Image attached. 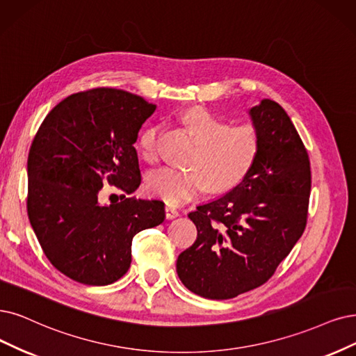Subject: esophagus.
Returning <instances> with one entry per match:
<instances>
[{
	"instance_id": "1",
	"label": "esophagus",
	"mask_w": 356,
	"mask_h": 356,
	"mask_svg": "<svg viewBox=\"0 0 356 356\" xmlns=\"http://www.w3.org/2000/svg\"><path fill=\"white\" fill-rule=\"evenodd\" d=\"M165 217H167L168 220L176 218V217H179V211H177V209H176L173 205H165Z\"/></svg>"
}]
</instances>
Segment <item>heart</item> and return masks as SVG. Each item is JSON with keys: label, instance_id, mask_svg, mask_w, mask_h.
<instances>
[{"label": "heart", "instance_id": "b5f03b06", "mask_svg": "<svg viewBox=\"0 0 356 356\" xmlns=\"http://www.w3.org/2000/svg\"><path fill=\"white\" fill-rule=\"evenodd\" d=\"M200 142L192 156V168L163 167L147 176L148 191L167 204L188 202L205 192L211 183L217 192L239 186L251 173L259 155V136L251 126H233L205 108H191L180 117ZM161 126L145 127L139 136V151L145 161L160 156Z\"/></svg>", "mask_w": 356, "mask_h": 356}]
</instances>
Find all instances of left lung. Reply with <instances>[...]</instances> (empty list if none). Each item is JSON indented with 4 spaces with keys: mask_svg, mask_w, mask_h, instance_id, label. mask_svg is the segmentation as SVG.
Here are the masks:
<instances>
[{
    "mask_svg": "<svg viewBox=\"0 0 356 356\" xmlns=\"http://www.w3.org/2000/svg\"><path fill=\"white\" fill-rule=\"evenodd\" d=\"M259 136L251 173L226 195L189 213L198 238L177 258L191 292L230 299L264 284L307 226L311 167L291 117L271 99L249 110Z\"/></svg>",
    "mask_w": 356,
    "mask_h": 356,
    "instance_id": "1",
    "label": "left lung"
}]
</instances>
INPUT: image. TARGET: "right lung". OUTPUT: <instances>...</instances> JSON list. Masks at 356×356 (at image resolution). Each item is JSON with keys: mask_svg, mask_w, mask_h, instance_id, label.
I'll use <instances>...</instances> for the list:
<instances>
[{"mask_svg": "<svg viewBox=\"0 0 356 356\" xmlns=\"http://www.w3.org/2000/svg\"><path fill=\"white\" fill-rule=\"evenodd\" d=\"M156 105L130 92H77L52 108L28 156V216L49 262L72 280L105 286L127 273L131 241L161 225L164 202L122 195L99 202L110 183L124 193L140 185L134 143Z\"/></svg>", "mask_w": 356, "mask_h": 356, "instance_id": "1", "label": "right lung"}]
</instances>
